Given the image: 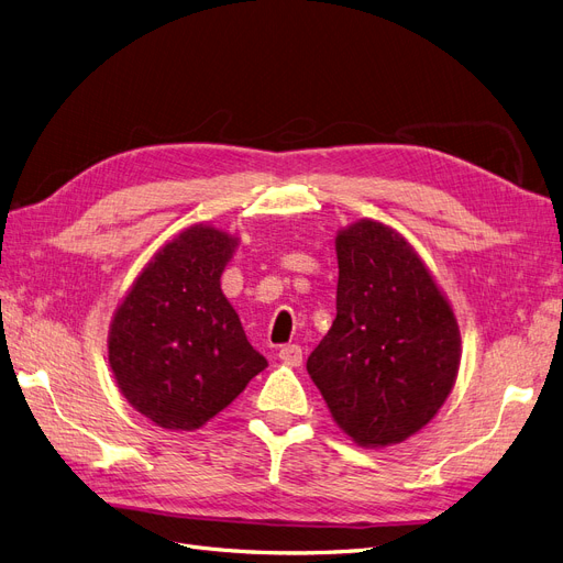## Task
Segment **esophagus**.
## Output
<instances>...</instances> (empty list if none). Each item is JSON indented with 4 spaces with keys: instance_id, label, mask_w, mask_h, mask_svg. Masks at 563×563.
Here are the masks:
<instances>
[{
    "instance_id": "obj_1",
    "label": "esophagus",
    "mask_w": 563,
    "mask_h": 563,
    "mask_svg": "<svg viewBox=\"0 0 563 563\" xmlns=\"http://www.w3.org/2000/svg\"><path fill=\"white\" fill-rule=\"evenodd\" d=\"M278 358H280L283 363L291 365V368H297V365H301V361H303V352H301L299 345H285V347H280V352H278Z\"/></svg>"
}]
</instances>
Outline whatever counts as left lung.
Returning <instances> with one entry per match:
<instances>
[{"label":"left lung","mask_w":563,"mask_h":563,"mask_svg":"<svg viewBox=\"0 0 563 563\" xmlns=\"http://www.w3.org/2000/svg\"><path fill=\"white\" fill-rule=\"evenodd\" d=\"M335 320L308 356L338 428L365 449L405 442L446 402L460 329L409 241L363 218L335 236Z\"/></svg>","instance_id":"left-lung-1"}]
</instances>
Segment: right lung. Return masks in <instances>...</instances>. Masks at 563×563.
<instances>
[{
  "instance_id": "1",
  "label": "right lung",
  "mask_w": 563,
  "mask_h": 563,
  "mask_svg": "<svg viewBox=\"0 0 563 563\" xmlns=\"http://www.w3.org/2000/svg\"><path fill=\"white\" fill-rule=\"evenodd\" d=\"M239 239L190 225L150 260L114 310L108 358L117 386L165 430H198L266 368L221 276Z\"/></svg>"
}]
</instances>
